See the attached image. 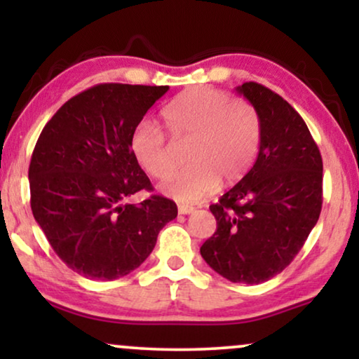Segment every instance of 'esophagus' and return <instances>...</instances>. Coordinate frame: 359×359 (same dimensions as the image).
I'll return each instance as SVG.
<instances>
[{
  "label": "esophagus",
  "instance_id": "esophagus-1",
  "mask_svg": "<svg viewBox=\"0 0 359 359\" xmlns=\"http://www.w3.org/2000/svg\"><path fill=\"white\" fill-rule=\"evenodd\" d=\"M178 210H180V214H193L194 212V208L193 205H186V204H181V205H178Z\"/></svg>",
  "mask_w": 359,
  "mask_h": 359
}]
</instances>
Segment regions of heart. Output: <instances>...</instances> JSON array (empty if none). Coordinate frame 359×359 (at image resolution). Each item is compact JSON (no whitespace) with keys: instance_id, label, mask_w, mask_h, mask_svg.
Here are the masks:
<instances>
[{"instance_id":"heart-1","label":"heart","mask_w":359,"mask_h":359,"mask_svg":"<svg viewBox=\"0 0 359 359\" xmlns=\"http://www.w3.org/2000/svg\"><path fill=\"white\" fill-rule=\"evenodd\" d=\"M166 130L173 139H189L188 166L176 171L163 191L180 203H198L212 193L219 178L242 180L257 158L263 137L259 112L252 102L233 100L217 88L183 91L165 107ZM130 151L142 170L163 180L175 168V156L165 130L144 119L130 135Z\"/></svg>"}]
</instances>
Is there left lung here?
<instances>
[{
    "instance_id": "left-lung-1",
    "label": "left lung",
    "mask_w": 359,
    "mask_h": 359,
    "mask_svg": "<svg viewBox=\"0 0 359 359\" xmlns=\"http://www.w3.org/2000/svg\"><path fill=\"white\" fill-rule=\"evenodd\" d=\"M257 107L263 137L258 158L210 212L214 235L205 263L232 283L259 284L289 266L322 210V155L306 122L286 100L255 81L237 88Z\"/></svg>"
}]
</instances>
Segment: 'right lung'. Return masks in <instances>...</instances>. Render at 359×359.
<instances>
[{"mask_svg":"<svg viewBox=\"0 0 359 359\" xmlns=\"http://www.w3.org/2000/svg\"><path fill=\"white\" fill-rule=\"evenodd\" d=\"M168 86L101 83L68 100L43 127L29 165L31 209L58 258L88 279L134 271L178 215L154 191L130 151V135Z\"/></svg>","mask_w":359,"mask_h":359,"instance_id":"add662e5","label":"right lung"}]
</instances>
